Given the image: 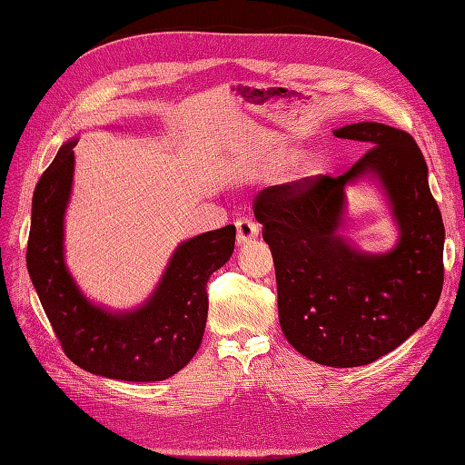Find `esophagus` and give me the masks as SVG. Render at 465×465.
Here are the masks:
<instances>
[{"label":"esophagus","mask_w":465,"mask_h":465,"mask_svg":"<svg viewBox=\"0 0 465 465\" xmlns=\"http://www.w3.org/2000/svg\"><path fill=\"white\" fill-rule=\"evenodd\" d=\"M260 232V227L256 221H252L248 217H242L236 221V241L238 244H244L248 241H252V238H256Z\"/></svg>","instance_id":"obj_1"}]
</instances>
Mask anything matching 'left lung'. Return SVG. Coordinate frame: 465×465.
Instances as JSON below:
<instances>
[{
  "mask_svg": "<svg viewBox=\"0 0 465 465\" xmlns=\"http://www.w3.org/2000/svg\"><path fill=\"white\" fill-rule=\"evenodd\" d=\"M333 135L371 149L341 176L262 190L254 215L273 254L287 341L314 362L349 369L384 357L430 318L444 283V223L410 134L361 122ZM367 172L383 182L402 231L382 257L361 255L336 234L344 186Z\"/></svg>",
  "mask_w": 465,
  "mask_h": 465,
  "instance_id": "8db88e82",
  "label": "left lung"
}]
</instances>
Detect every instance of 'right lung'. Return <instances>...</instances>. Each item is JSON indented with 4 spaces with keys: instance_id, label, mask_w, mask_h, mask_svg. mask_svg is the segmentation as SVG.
<instances>
[{
    "instance_id": "add662e5",
    "label": "right lung",
    "mask_w": 465,
    "mask_h": 465,
    "mask_svg": "<svg viewBox=\"0 0 465 465\" xmlns=\"http://www.w3.org/2000/svg\"><path fill=\"white\" fill-rule=\"evenodd\" d=\"M67 142L42 173L33 195L26 270L67 359L93 374L159 382L198 353L207 320V281L234 250V224L182 242L145 306L110 314L93 306L64 263V213L72 192L74 147Z\"/></svg>"
}]
</instances>
